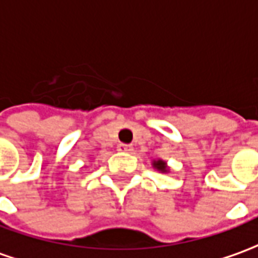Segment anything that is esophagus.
Instances as JSON below:
<instances>
[{"instance_id": "1", "label": "esophagus", "mask_w": 258, "mask_h": 258, "mask_svg": "<svg viewBox=\"0 0 258 258\" xmlns=\"http://www.w3.org/2000/svg\"><path fill=\"white\" fill-rule=\"evenodd\" d=\"M118 151L121 152H131L133 151V147L131 145H128V144H118Z\"/></svg>"}]
</instances>
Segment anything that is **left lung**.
<instances>
[{
    "label": "left lung",
    "instance_id": "obj_1",
    "mask_svg": "<svg viewBox=\"0 0 258 258\" xmlns=\"http://www.w3.org/2000/svg\"><path fill=\"white\" fill-rule=\"evenodd\" d=\"M151 165L154 169H157L158 172L161 173H168L171 169H169V166H168V164H166V161H164V159H154L151 162Z\"/></svg>",
    "mask_w": 258,
    "mask_h": 258
}]
</instances>
